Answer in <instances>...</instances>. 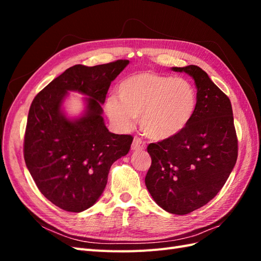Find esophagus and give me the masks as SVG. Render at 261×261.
I'll list each match as a JSON object with an SVG mask.
<instances>
[{"mask_svg": "<svg viewBox=\"0 0 261 261\" xmlns=\"http://www.w3.org/2000/svg\"><path fill=\"white\" fill-rule=\"evenodd\" d=\"M146 148V142L142 141L139 137H135L134 142H132L131 145V149L132 150H143V149Z\"/></svg>", "mask_w": 261, "mask_h": 261, "instance_id": "obj_1", "label": "esophagus"}]
</instances>
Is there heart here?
I'll return each instance as SVG.
<instances>
[{
    "label": "heart",
    "instance_id": "1",
    "mask_svg": "<svg viewBox=\"0 0 261 261\" xmlns=\"http://www.w3.org/2000/svg\"><path fill=\"white\" fill-rule=\"evenodd\" d=\"M118 95L107 99L109 118L123 130L139 118L143 134L154 140L179 135L197 108V91L190 81L152 71L126 77L118 86Z\"/></svg>",
    "mask_w": 261,
    "mask_h": 261
}]
</instances>
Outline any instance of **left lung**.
I'll return each instance as SVG.
<instances>
[{"instance_id": "left-lung-1", "label": "left lung", "mask_w": 261, "mask_h": 261, "mask_svg": "<svg viewBox=\"0 0 261 261\" xmlns=\"http://www.w3.org/2000/svg\"><path fill=\"white\" fill-rule=\"evenodd\" d=\"M193 77L197 108L184 131L150 143L146 186L160 207L184 215L204 206L229 178L238 158V138L229 97L198 66L173 67Z\"/></svg>"}]
</instances>
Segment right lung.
Here are the masks:
<instances>
[{
    "mask_svg": "<svg viewBox=\"0 0 261 261\" xmlns=\"http://www.w3.org/2000/svg\"><path fill=\"white\" fill-rule=\"evenodd\" d=\"M129 60L87 67L75 65L37 94L28 114L23 154L39 191L56 206L82 212L95 203L108 182L111 166L129 152L134 138L111 134L102 104ZM68 90L84 93L87 111L70 120L61 110Z\"/></svg>",
    "mask_w": 261,
    "mask_h": 261,
    "instance_id": "add662e5",
    "label": "right lung"
}]
</instances>
